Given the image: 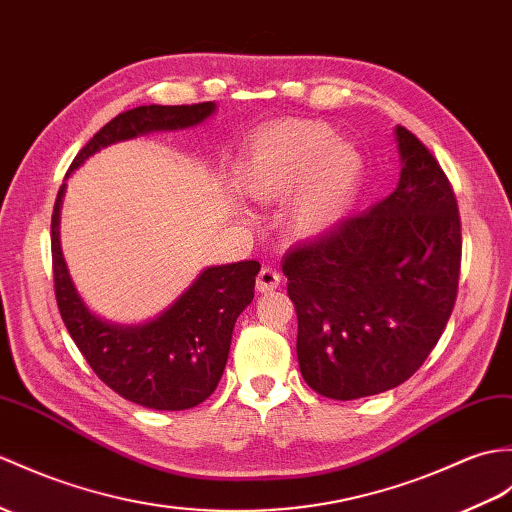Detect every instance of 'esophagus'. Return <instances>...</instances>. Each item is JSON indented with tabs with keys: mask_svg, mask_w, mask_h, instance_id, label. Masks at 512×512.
<instances>
[{
	"mask_svg": "<svg viewBox=\"0 0 512 512\" xmlns=\"http://www.w3.org/2000/svg\"><path fill=\"white\" fill-rule=\"evenodd\" d=\"M279 283H281L279 272L272 266H264L259 270V275H257V290L259 292L275 290V288H279Z\"/></svg>",
	"mask_w": 512,
	"mask_h": 512,
	"instance_id": "obj_1",
	"label": "esophagus"
}]
</instances>
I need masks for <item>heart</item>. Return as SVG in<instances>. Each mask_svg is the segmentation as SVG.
Here are the masks:
<instances>
[{"label": "heart", "mask_w": 512, "mask_h": 512, "mask_svg": "<svg viewBox=\"0 0 512 512\" xmlns=\"http://www.w3.org/2000/svg\"><path fill=\"white\" fill-rule=\"evenodd\" d=\"M362 174V154L334 128L316 120H285L261 130L237 172L246 196L275 202L296 185L290 222L296 233L312 235L334 218Z\"/></svg>", "instance_id": "obj_1"}]
</instances>
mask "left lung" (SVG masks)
<instances>
[{"label":"left lung","mask_w":512,"mask_h":512,"mask_svg":"<svg viewBox=\"0 0 512 512\" xmlns=\"http://www.w3.org/2000/svg\"><path fill=\"white\" fill-rule=\"evenodd\" d=\"M395 192L283 259L307 386L351 401L419 371L447 327L460 277V213L434 154L397 126Z\"/></svg>","instance_id":"left-lung-1"}]
</instances>
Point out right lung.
<instances>
[{"label":"right lung","instance_id":"1","mask_svg":"<svg viewBox=\"0 0 512 512\" xmlns=\"http://www.w3.org/2000/svg\"><path fill=\"white\" fill-rule=\"evenodd\" d=\"M213 102L137 106L95 133L71 161L69 172L115 141L152 130H176L205 122ZM67 172V176H69ZM65 176V178H67ZM65 183L52 213L54 294L63 323L102 382L117 395L152 410H189L211 397L227 366L235 320L255 296L259 261L213 266L189 285L159 318L139 327L106 323L82 303L65 266L58 224Z\"/></svg>","mask_w":512,"mask_h":512}]
</instances>
